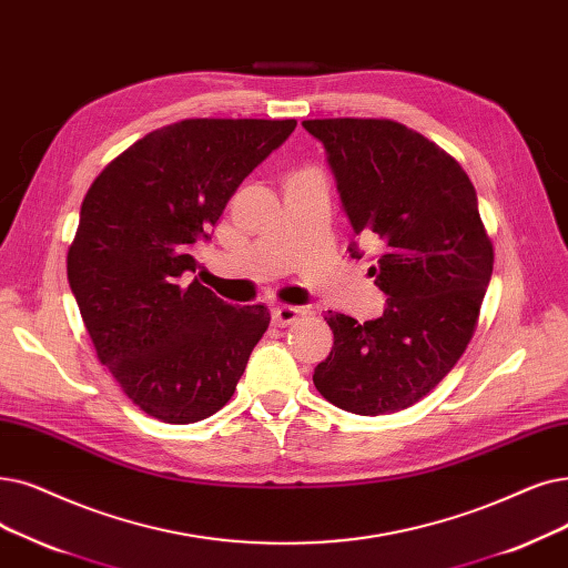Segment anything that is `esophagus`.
<instances>
[{
    "instance_id": "obj_1",
    "label": "esophagus",
    "mask_w": 568,
    "mask_h": 568,
    "mask_svg": "<svg viewBox=\"0 0 568 568\" xmlns=\"http://www.w3.org/2000/svg\"><path fill=\"white\" fill-rule=\"evenodd\" d=\"M302 315H304V311L297 306H276L274 311H271V323H274L276 327H287L292 323H297Z\"/></svg>"
}]
</instances>
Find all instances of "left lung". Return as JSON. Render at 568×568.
<instances>
[{"label":"left lung","instance_id":"left-lung-1","mask_svg":"<svg viewBox=\"0 0 568 568\" xmlns=\"http://www.w3.org/2000/svg\"><path fill=\"white\" fill-rule=\"evenodd\" d=\"M325 143L355 236L376 241L368 276L387 294L381 317L359 325L327 311L334 348L315 366L323 397L357 415L420 402L464 355L478 327L495 248L459 162L385 118L304 120ZM362 257L357 243L348 245Z\"/></svg>","mask_w":568,"mask_h":568}]
</instances>
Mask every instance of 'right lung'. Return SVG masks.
<instances>
[{
    "mask_svg": "<svg viewBox=\"0 0 568 568\" xmlns=\"http://www.w3.org/2000/svg\"><path fill=\"white\" fill-rule=\"evenodd\" d=\"M297 120L187 118L134 141L97 176L67 253V278L97 357L143 413L190 425L236 389L268 327L200 281L209 239L243 179Z\"/></svg>",
    "mask_w": 568,
    "mask_h": 568,
    "instance_id": "right-lung-1",
    "label": "right lung"
}]
</instances>
